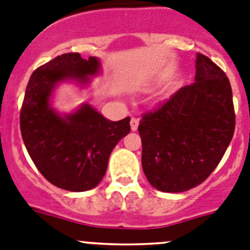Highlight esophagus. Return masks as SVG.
I'll list each match as a JSON object with an SVG mask.
<instances>
[{
    "label": "esophagus",
    "mask_w": 250,
    "mask_h": 250,
    "mask_svg": "<svg viewBox=\"0 0 250 250\" xmlns=\"http://www.w3.org/2000/svg\"><path fill=\"white\" fill-rule=\"evenodd\" d=\"M130 126H131L132 131H136L137 127H139V119L132 118L131 121H130Z\"/></svg>",
    "instance_id": "34e87169"
}]
</instances>
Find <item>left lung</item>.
Listing matches in <instances>:
<instances>
[{
  "label": "left lung",
  "mask_w": 250,
  "mask_h": 250,
  "mask_svg": "<svg viewBox=\"0 0 250 250\" xmlns=\"http://www.w3.org/2000/svg\"><path fill=\"white\" fill-rule=\"evenodd\" d=\"M195 81L142 116V169L165 192L198 187L213 172L233 137L232 89L226 73L196 54Z\"/></svg>",
  "instance_id": "1"
}]
</instances>
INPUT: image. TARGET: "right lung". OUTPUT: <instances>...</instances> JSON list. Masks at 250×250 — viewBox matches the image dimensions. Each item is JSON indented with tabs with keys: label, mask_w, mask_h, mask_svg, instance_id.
<instances>
[{
	"label": "right lung",
	"mask_w": 250,
	"mask_h": 250,
	"mask_svg": "<svg viewBox=\"0 0 250 250\" xmlns=\"http://www.w3.org/2000/svg\"><path fill=\"white\" fill-rule=\"evenodd\" d=\"M102 72L98 58L85 60L78 52H68L37 68L25 89L21 111L25 148L46 180L68 191L96 188L111 151L130 132V118L108 120L87 102L68 113L52 105L59 85L88 88Z\"/></svg>",
	"instance_id": "obj_1"
}]
</instances>
